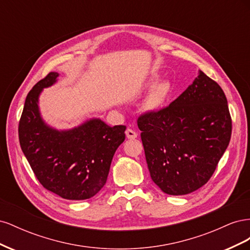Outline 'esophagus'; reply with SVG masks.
<instances>
[{"label": "esophagus", "mask_w": 250, "mask_h": 250, "mask_svg": "<svg viewBox=\"0 0 250 250\" xmlns=\"http://www.w3.org/2000/svg\"><path fill=\"white\" fill-rule=\"evenodd\" d=\"M126 137H127V139H129V140H134V139H137L138 138V133L135 132L134 130H132V129H130V128H128V129L126 130Z\"/></svg>", "instance_id": "1"}]
</instances>
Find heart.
Listing matches in <instances>:
<instances>
[{
  "mask_svg": "<svg viewBox=\"0 0 250 250\" xmlns=\"http://www.w3.org/2000/svg\"><path fill=\"white\" fill-rule=\"evenodd\" d=\"M156 82L157 78H152L148 83V86L152 89H151V92L147 98L146 105L151 110H155L162 107L166 100L168 99L172 90L171 83L169 81L164 80L157 83V84Z\"/></svg>",
  "mask_w": 250,
  "mask_h": 250,
  "instance_id": "obj_1",
  "label": "heart"
}]
</instances>
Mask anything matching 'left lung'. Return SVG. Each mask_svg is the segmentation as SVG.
<instances>
[{
  "label": "left lung",
  "instance_id": "left-lung-1",
  "mask_svg": "<svg viewBox=\"0 0 250 250\" xmlns=\"http://www.w3.org/2000/svg\"><path fill=\"white\" fill-rule=\"evenodd\" d=\"M150 176L169 195L198 190L228 148L231 118L224 92L199 71L169 106L138 119Z\"/></svg>",
  "mask_w": 250,
  "mask_h": 250
}]
</instances>
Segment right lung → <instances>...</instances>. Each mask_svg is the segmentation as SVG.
Masks as SVG:
<instances>
[{
	"label": "right lung",
	"mask_w": 250,
	"mask_h": 250,
	"mask_svg": "<svg viewBox=\"0 0 250 250\" xmlns=\"http://www.w3.org/2000/svg\"><path fill=\"white\" fill-rule=\"evenodd\" d=\"M58 76L56 72L49 73L27 95L19 124L20 144L44 188L64 199L84 200L106 183L113 154L125 140L126 126L110 127L100 119H90L69 130L47 125L39 98Z\"/></svg>",
	"instance_id": "1"
}]
</instances>
